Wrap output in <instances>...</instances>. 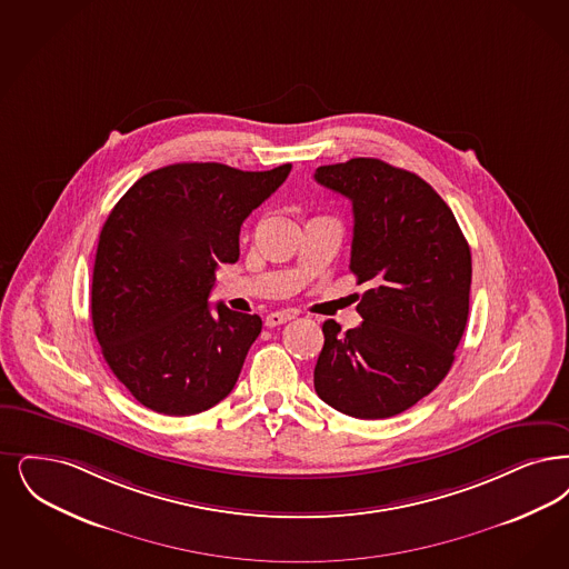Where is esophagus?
Here are the masks:
<instances>
[{
	"label": "esophagus",
	"mask_w": 569,
	"mask_h": 569,
	"mask_svg": "<svg viewBox=\"0 0 569 569\" xmlns=\"http://www.w3.org/2000/svg\"><path fill=\"white\" fill-rule=\"evenodd\" d=\"M292 318H295L292 311H274V313L267 316L264 323H267L269 328H274V326H281V323H286V321H290Z\"/></svg>",
	"instance_id": "obj_1"
}]
</instances>
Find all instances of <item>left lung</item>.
<instances>
[{"label": "left lung", "mask_w": 569, "mask_h": 569, "mask_svg": "<svg viewBox=\"0 0 569 569\" xmlns=\"http://www.w3.org/2000/svg\"><path fill=\"white\" fill-rule=\"evenodd\" d=\"M316 182L353 207L351 273L370 283L362 323L323 321L313 383L356 419L400 415L447 377L463 337L472 256L449 204L419 176L379 159L323 164Z\"/></svg>", "instance_id": "8db88e82"}]
</instances>
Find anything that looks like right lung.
Listing matches in <instances>:
<instances>
[{
    "label": "right lung",
    "instance_id": "right-lung-1",
    "mask_svg": "<svg viewBox=\"0 0 569 569\" xmlns=\"http://www.w3.org/2000/svg\"><path fill=\"white\" fill-rule=\"evenodd\" d=\"M292 164L241 171L178 162L139 178L99 234L94 337L139 405L186 417L216 407L239 379L262 319L209 307L220 262L239 260L243 220Z\"/></svg>",
    "mask_w": 569,
    "mask_h": 569
}]
</instances>
